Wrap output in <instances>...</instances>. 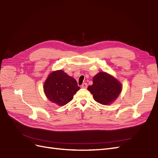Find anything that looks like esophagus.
<instances>
[{"instance_id":"obj_1","label":"esophagus","mask_w":158,"mask_h":158,"mask_svg":"<svg viewBox=\"0 0 158 158\" xmlns=\"http://www.w3.org/2000/svg\"><path fill=\"white\" fill-rule=\"evenodd\" d=\"M81 87L83 89H87V84L86 83H83L81 85Z\"/></svg>"}]
</instances>
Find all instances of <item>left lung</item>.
Masks as SVG:
<instances>
[{"mask_svg": "<svg viewBox=\"0 0 158 158\" xmlns=\"http://www.w3.org/2000/svg\"><path fill=\"white\" fill-rule=\"evenodd\" d=\"M93 84L87 89L91 93L94 101L100 104L110 105L118 98L122 91L123 85L118 79L106 73L99 72L94 76Z\"/></svg>", "mask_w": 158, "mask_h": 158, "instance_id": "obj_1", "label": "left lung"}]
</instances>
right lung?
Wrapping results in <instances>:
<instances>
[{
    "instance_id": "obj_1",
    "label": "right lung",
    "mask_w": 158,
    "mask_h": 158,
    "mask_svg": "<svg viewBox=\"0 0 158 158\" xmlns=\"http://www.w3.org/2000/svg\"><path fill=\"white\" fill-rule=\"evenodd\" d=\"M79 89L76 80L61 69L51 72L44 85L47 98L59 106H64L70 102Z\"/></svg>"
}]
</instances>
